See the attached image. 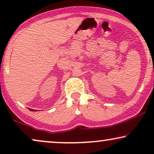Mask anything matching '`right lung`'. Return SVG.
Segmentation results:
<instances>
[{
	"instance_id": "right-lung-1",
	"label": "right lung",
	"mask_w": 154,
	"mask_h": 154,
	"mask_svg": "<svg viewBox=\"0 0 154 154\" xmlns=\"http://www.w3.org/2000/svg\"><path fill=\"white\" fill-rule=\"evenodd\" d=\"M30 110H31V111H35V110H32V109H30Z\"/></svg>"
}]
</instances>
